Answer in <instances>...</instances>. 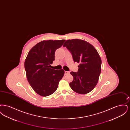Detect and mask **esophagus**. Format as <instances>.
Here are the masks:
<instances>
[{
    "mask_svg": "<svg viewBox=\"0 0 130 130\" xmlns=\"http://www.w3.org/2000/svg\"><path fill=\"white\" fill-rule=\"evenodd\" d=\"M69 73H70L69 72H68V71H65V74H69Z\"/></svg>",
    "mask_w": 130,
    "mask_h": 130,
    "instance_id": "esophagus-1",
    "label": "esophagus"
}]
</instances>
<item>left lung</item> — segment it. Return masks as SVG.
<instances>
[{
	"mask_svg": "<svg viewBox=\"0 0 130 130\" xmlns=\"http://www.w3.org/2000/svg\"><path fill=\"white\" fill-rule=\"evenodd\" d=\"M72 55L74 62L79 63L77 72H71L74 80L69 85L79 94H86L96 85L101 70V59L92 45L78 39L67 40L63 45Z\"/></svg>",
	"mask_w": 130,
	"mask_h": 130,
	"instance_id": "1",
	"label": "left lung"
}]
</instances>
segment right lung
<instances>
[{"instance_id":"add662e5","label":"right lung","mask_w":130,"mask_h":130,"mask_svg":"<svg viewBox=\"0 0 130 130\" xmlns=\"http://www.w3.org/2000/svg\"><path fill=\"white\" fill-rule=\"evenodd\" d=\"M65 40H43L29 52L24 63L26 76L31 88L39 95L47 96L56 91L59 81L64 74L63 69L50 68L55 60L56 50Z\"/></svg>"}]
</instances>
